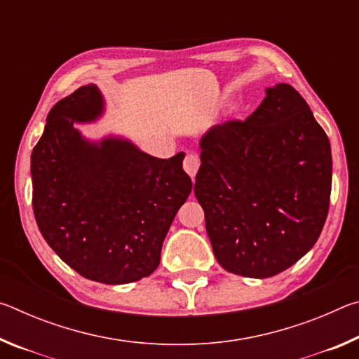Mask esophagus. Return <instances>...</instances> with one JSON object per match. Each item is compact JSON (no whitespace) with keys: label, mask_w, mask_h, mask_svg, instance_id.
I'll list each match as a JSON object with an SVG mask.
<instances>
[{"label":"esophagus","mask_w":359,"mask_h":359,"mask_svg":"<svg viewBox=\"0 0 359 359\" xmlns=\"http://www.w3.org/2000/svg\"><path fill=\"white\" fill-rule=\"evenodd\" d=\"M199 165H201V160H199V156L196 154H193V151H190V154H187L185 160H184V169H185L187 174L190 175L191 179L194 177V175H196L198 169H199Z\"/></svg>","instance_id":"esophagus-1"}]
</instances>
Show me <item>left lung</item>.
<instances>
[{"instance_id":"1","label":"left lung","mask_w":359,"mask_h":359,"mask_svg":"<svg viewBox=\"0 0 359 359\" xmlns=\"http://www.w3.org/2000/svg\"><path fill=\"white\" fill-rule=\"evenodd\" d=\"M199 147L194 194L223 269L266 278L311 250L330 209L332 156L291 85L267 87L250 117L212 126Z\"/></svg>"}]
</instances>
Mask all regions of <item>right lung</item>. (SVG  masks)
I'll return each instance as SVG.
<instances>
[{"mask_svg":"<svg viewBox=\"0 0 359 359\" xmlns=\"http://www.w3.org/2000/svg\"><path fill=\"white\" fill-rule=\"evenodd\" d=\"M106 112L96 85L58 101L32 154L33 210L42 238L90 280H141L160 264L161 247L191 191L184 154H145L128 137L88 139L76 123Z\"/></svg>","mask_w":359,"mask_h":359,"instance_id":"add662e5","label":"right lung"}]
</instances>
